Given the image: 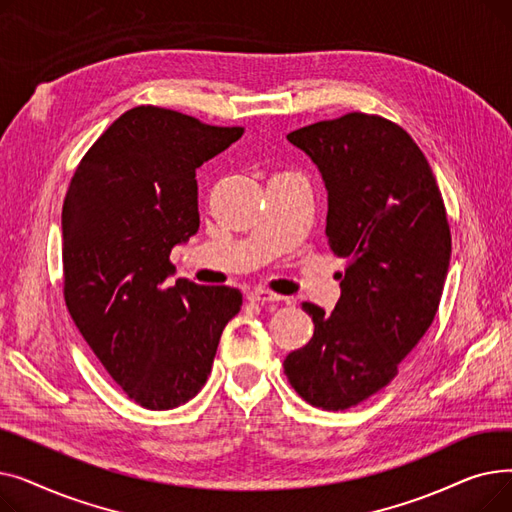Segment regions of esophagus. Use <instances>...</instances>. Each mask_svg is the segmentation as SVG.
Masks as SVG:
<instances>
[{
	"mask_svg": "<svg viewBox=\"0 0 512 512\" xmlns=\"http://www.w3.org/2000/svg\"><path fill=\"white\" fill-rule=\"evenodd\" d=\"M247 299L253 301V303H261V305L282 301L280 294H276V292H272V290H265V288H253V290L247 294Z\"/></svg>",
	"mask_w": 512,
	"mask_h": 512,
	"instance_id": "obj_1",
	"label": "esophagus"
}]
</instances>
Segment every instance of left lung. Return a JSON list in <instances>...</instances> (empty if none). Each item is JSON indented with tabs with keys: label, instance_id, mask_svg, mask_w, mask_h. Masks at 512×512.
<instances>
[{
	"label": "left lung",
	"instance_id": "left-lung-1",
	"mask_svg": "<svg viewBox=\"0 0 512 512\" xmlns=\"http://www.w3.org/2000/svg\"><path fill=\"white\" fill-rule=\"evenodd\" d=\"M324 176L326 234L346 259L332 313L303 303L313 338L284 359L303 400L324 411L357 407L388 386L440 307L450 226L436 176L411 134L351 112L288 134Z\"/></svg>",
	"mask_w": 512,
	"mask_h": 512
}]
</instances>
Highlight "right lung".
Returning <instances> with one entry per match:
<instances>
[{
  "label": "right lung",
  "mask_w": 512,
  "mask_h": 512,
  "mask_svg": "<svg viewBox=\"0 0 512 512\" xmlns=\"http://www.w3.org/2000/svg\"><path fill=\"white\" fill-rule=\"evenodd\" d=\"M245 128L157 105L124 112L80 159L62 207L64 301L130 400L176 409L211 373L242 294L176 280L170 251L199 230L195 172Z\"/></svg>",
  "instance_id": "right-lung-1"
}]
</instances>
